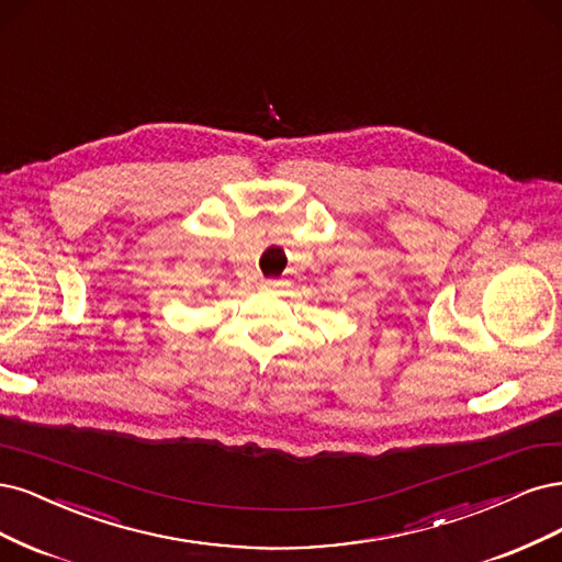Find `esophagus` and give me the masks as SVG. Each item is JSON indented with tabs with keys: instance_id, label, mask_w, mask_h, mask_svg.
Here are the masks:
<instances>
[{
	"instance_id": "esophagus-1",
	"label": "esophagus",
	"mask_w": 562,
	"mask_h": 562,
	"mask_svg": "<svg viewBox=\"0 0 562 562\" xmlns=\"http://www.w3.org/2000/svg\"><path fill=\"white\" fill-rule=\"evenodd\" d=\"M261 286L268 289V292H278V289L282 286V282H280V280H263Z\"/></svg>"
}]
</instances>
